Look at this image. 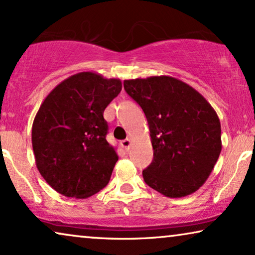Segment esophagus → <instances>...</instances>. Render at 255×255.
<instances>
[{"label": "esophagus", "instance_id": "obj_1", "mask_svg": "<svg viewBox=\"0 0 255 255\" xmlns=\"http://www.w3.org/2000/svg\"><path fill=\"white\" fill-rule=\"evenodd\" d=\"M121 144L125 149H128V148H130V146H131V140L128 138H127V139H124V140H122Z\"/></svg>", "mask_w": 255, "mask_h": 255}]
</instances>
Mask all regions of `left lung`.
Listing matches in <instances>:
<instances>
[{
  "label": "left lung",
  "instance_id": "obj_1",
  "mask_svg": "<svg viewBox=\"0 0 255 255\" xmlns=\"http://www.w3.org/2000/svg\"><path fill=\"white\" fill-rule=\"evenodd\" d=\"M124 89L144 111L153 161L144 181L166 197H184L208 180L222 151L221 122L197 90L172 76L125 80Z\"/></svg>",
  "mask_w": 255,
  "mask_h": 255
}]
</instances>
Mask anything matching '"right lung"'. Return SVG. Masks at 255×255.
Returning <instances> with one entry per match:
<instances>
[{
  "label": "right lung",
  "mask_w": 255,
  "mask_h": 255,
  "mask_svg": "<svg viewBox=\"0 0 255 255\" xmlns=\"http://www.w3.org/2000/svg\"><path fill=\"white\" fill-rule=\"evenodd\" d=\"M122 90L120 79L81 72L46 96L32 124L36 166L66 197L87 198L109 182L118 155L107 141L104 109Z\"/></svg>",
  "instance_id": "right-lung-1"
}]
</instances>
